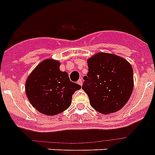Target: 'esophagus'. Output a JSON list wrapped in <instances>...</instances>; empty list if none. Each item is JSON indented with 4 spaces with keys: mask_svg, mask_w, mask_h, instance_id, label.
<instances>
[{
    "mask_svg": "<svg viewBox=\"0 0 155 155\" xmlns=\"http://www.w3.org/2000/svg\"><path fill=\"white\" fill-rule=\"evenodd\" d=\"M78 83L80 85H82V83H83V79L82 78L79 79L78 81Z\"/></svg>",
    "mask_w": 155,
    "mask_h": 155,
    "instance_id": "34e87169",
    "label": "esophagus"
}]
</instances>
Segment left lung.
I'll use <instances>...</instances> for the list:
<instances>
[{"label":"left lung","mask_w":155,"mask_h":155,"mask_svg":"<svg viewBox=\"0 0 155 155\" xmlns=\"http://www.w3.org/2000/svg\"><path fill=\"white\" fill-rule=\"evenodd\" d=\"M88 68L82 89L87 94L90 106L104 114L121 110L133 91L130 64L114 54L99 53L88 60Z\"/></svg>","instance_id":"left-lung-1"}]
</instances>
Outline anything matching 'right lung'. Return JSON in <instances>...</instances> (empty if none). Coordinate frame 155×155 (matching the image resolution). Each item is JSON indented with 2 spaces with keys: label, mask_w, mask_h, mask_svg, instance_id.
I'll return each mask as SVG.
<instances>
[{
  "label": "right lung",
  "mask_w": 155,
  "mask_h": 155,
  "mask_svg": "<svg viewBox=\"0 0 155 155\" xmlns=\"http://www.w3.org/2000/svg\"><path fill=\"white\" fill-rule=\"evenodd\" d=\"M60 63L46 59L34 69L27 78L25 93L37 110L56 115L70 107L72 96L81 85L70 80L66 72L61 71Z\"/></svg>",
  "instance_id": "add662e5"
}]
</instances>
